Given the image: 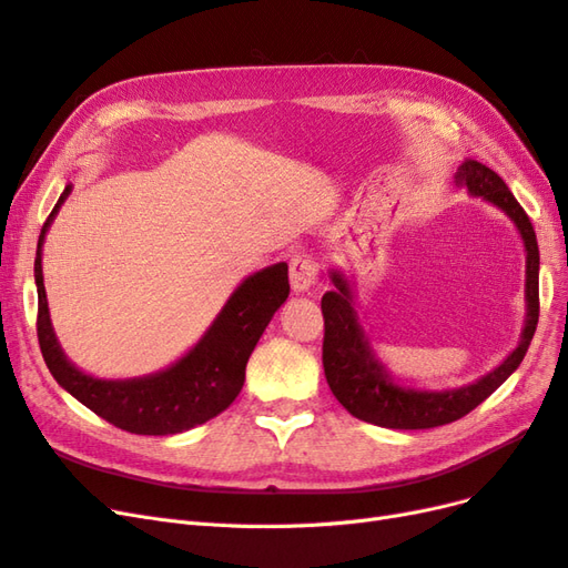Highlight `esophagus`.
<instances>
[{
    "label": "esophagus",
    "mask_w": 568,
    "mask_h": 568,
    "mask_svg": "<svg viewBox=\"0 0 568 568\" xmlns=\"http://www.w3.org/2000/svg\"><path fill=\"white\" fill-rule=\"evenodd\" d=\"M288 280H291V288H294L296 294H305V291H311L320 280V265L315 261V255L296 253L294 257H291Z\"/></svg>",
    "instance_id": "34e87169"
}]
</instances>
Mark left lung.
I'll use <instances>...</instances> for the list:
<instances>
[{"mask_svg":"<svg viewBox=\"0 0 568 568\" xmlns=\"http://www.w3.org/2000/svg\"><path fill=\"white\" fill-rule=\"evenodd\" d=\"M455 182L467 186L471 196H484L486 201L503 209L514 225L519 227L526 244V329L521 343L511 351L505 363L486 374L484 379L469 384L457 390L428 393V390H409L395 386L384 367L376 363L369 343L359 329L353 296L346 280L341 274H332L336 291H326L322 296V317H324V341H322V365L326 384H329L336 400L346 407L353 417L386 426V428H434L462 419L464 415L484 403L488 395L505 384L507 376L521 365V359L530 346V338L536 334L538 313H540V294H538V267L540 253L532 230L521 203L514 199L509 186L503 178L493 173L490 168L478 161H464L457 168Z\"/></svg>","mask_w":568,"mask_h":568,"instance_id":"1","label":"left lung"}]
</instances>
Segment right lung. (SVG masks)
Returning <instances> with one entry per match:
<instances>
[{"mask_svg":"<svg viewBox=\"0 0 568 568\" xmlns=\"http://www.w3.org/2000/svg\"><path fill=\"white\" fill-rule=\"evenodd\" d=\"M71 194L63 189L49 213L38 242V341L51 376L94 415L140 436L182 434L217 417L239 395L246 379V363L272 315L288 296V267L277 263L255 272L239 286L194 351L170 369L132 382H101L78 372L61 353L51 332L42 282V242L59 205Z\"/></svg>","mask_w":568,"mask_h":568,"instance_id":"1","label":"right lung"}]
</instances>
